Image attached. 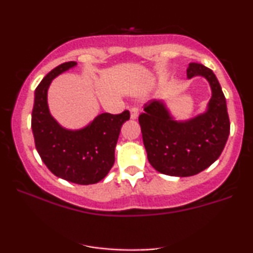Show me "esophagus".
<instances>
[{
    "mask_svg": "<svg viewBox=\"0 0 253 253\" xmlns=\"http://www.w3.org/2000/svg\"><path fill=\"white\" fill-rule=\"evenodd\" d=\"M129 112H130V119H132V120H136L139 117V109L138 108H130Z\"/></svg>",
    "mask_w": 253,
    "mask_h": 253,
    "instance_id": "1",
    "label": "esophagus"
}]
</instances>
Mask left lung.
I'll return each instance as SVG.
<instances>
[{
    "instance_id": "1",
    "label": "left lung",
    "mask_w": 253,
    "mask_h": 253,
    "mask_svg": "<svg viewBox=\"0 0 253 253\" xmlns=\"http://www.w3.org/2000/svg\"><path fill=\"white\" fill-rule=\"evenodd\" d=\"M203 77L211 90L203 113L177 120L165 100L145 104L139 117L147 159L158 172L189 177L201 172L221 155L229 135L227 104L214 72L199 63H190L188 80Z\"/></svg>"
}]
</instances>
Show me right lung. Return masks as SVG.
I'll return each mask as SVG.
<instances>
[{"instance_id": "obj_1", "label": "right lung", "mask_w": 253, "mask_h": 253, "mask_svg": "<svg viewBox=\"0 0 253 253\" xmlns=\"http://www.w3.org/2000/svg\"><path fill=\"white\" fill-rule=\"evenodd\" d=\"M77 66L63 63L48 72L34 91L32 130L36 147L43 164L53 175L76 184H95L108 175L115 161V146L129 112L98 114L86 126L65 128L52 117L47 92L52 81Z\"/></svg>"}]
</instances>
